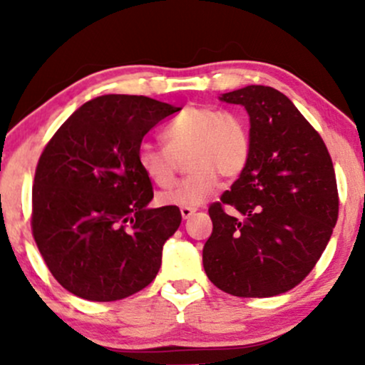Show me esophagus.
Wrapping results in <instances>:
<instances>
[{
  "instance_id": "obj_1",
  "label": "esophagus",
  "mask_w": 365,
  "mask_h": 365,
  "mask_svg": "<svg viewBox=\"0 0 365 365\" xmlns=\"http://www.w3.org/2000/svg\"><path fill=\"white\" fill-rule=\"evenodd\" d=\"M195 211H197L195 207H182V209H180V212H182V217H183V220H188V217H190L192 215H194Z\"/></svg>"
}]
</instances>
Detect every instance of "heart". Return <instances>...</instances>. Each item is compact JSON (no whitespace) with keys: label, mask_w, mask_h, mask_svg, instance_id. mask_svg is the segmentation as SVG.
Wrapping results in <instances>:
<instances>
[{"label":"heart","mask_w":365,"mask_h":365,"mask_svg":"<svg viewBox=\"0 0 365 365\" xmlns=\"http://www.w3.org/2000/svg\"><path fill=\"white\" fill-rule=\"evenodd\" d=\"M165 148L142 142L137 148V168L149 182L168 187L180 159L187 157L190 173L158 195L163 206L194 207L212 194L220 175L235 180L249 165L252 142L247 120L232 110L194 104L183 108L161 132Z\"/></svg>","instance_id":"b5f03b06"}]
</instances>
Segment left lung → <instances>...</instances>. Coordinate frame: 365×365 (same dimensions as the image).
Wrapping results in <instances>:
<instances>
[{"mask_svg":"<svg viewBox=\"0 0 365 365\" xmlns=\"http://www.w3.org/2000/svg\"><path fill=\"white\" fill-rule=\"evenodd\" d=\"M220 99L249 113L252 150L232 190L209 206L204 271L230 295H279L311 273L336 225L333 161L319 133L273 87L247 86Z\"/></svg>","mask_w":365,"mask_h":365,"instance_id":"obj_1","label":"left lung"}]
</instances>
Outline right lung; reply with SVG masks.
Segmentation results:
<instances>
[{"instance_id": "obj_1", "label": "right lung", "mask_w": 365, "mask_h": 365, "mask_svg": "<svg viewBox=\"0 0 365 365\" xmlns=\"http://www.w3.org/2000/svg\"><path fill=\"white\" fill-rule=\"evenodd\" d=\"M177 111L145 96H99L46 144L32 187V235L54 279L73 295L113 302L156 278L182 215L177 206L148 207L154 192L135 153Z\"/></svg>"}]
</instances>
